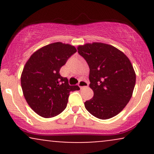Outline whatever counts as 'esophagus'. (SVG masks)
Masks as SVG:
<instances>
[{
    "label": "esophagus",
    "instance_id": "esophagus-1",
    "mask_svg": "<svg viewBox=\"0 0 154 154\" xmlns=\"http://www.w3.org/2000/svg\"><path fill=\"white\" fill-rule=\"evenodd\" d=\"M78 86L81 88V89H82V88H85V87H88V83L86 82V81L81 79V80H79V82L78 83Z\"/></svg>",
    "mask_w": 154,
    "mask_h": 154
}]
</instances>
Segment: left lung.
Returning a JSON list of instances; mask_svg holds the SVG:
<instances>
[{
    "label": "left lung",
    "mask_w": 154,
    "mask_h": 154,
    "mask_svg": "<svg viewBox=\"0 0 154 154\" xmlns=\"http://www.w3.org/2000/svg\"><path fill=\"white\" fill-rule=\"evenodd\" d=\"M90 68V88L93 95L85 102L93 116L108 119L123 110L131 98L136 75L130 59L116 48L102 43L77 47Z\"/></svg>",
    "instance_id": "8db88e82"
}]
</instances>
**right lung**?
<instances>
[{
	"instance_id": "add662e5",
	"label": "right lung",
	"mask_w": 154,
	"mask_h": 154,
	"mask_svg": "<svg viewBox=\"0 0 154 154\" xmlns=\"http://www.w3.org/2000/svg\"><path fill=\"white\" fill-rule=\"evenodd\" d=\"M77 52L75 46L61 42L42 47L32 54L21 75L23 94L28 105L39 116L51 118L66 109L69 93L79 91L69 85L59 71Z\"/></svg>"
}]
</instances>
